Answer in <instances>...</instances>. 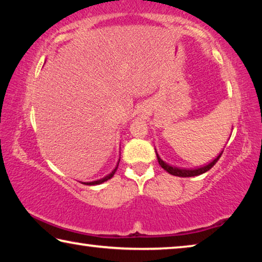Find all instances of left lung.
Here are the masks:
<instances>
[{"label": "left lung", "instance_id": "obj_1", "mask_svg": "<svg viewBox=\"0 0 262 262\" xmlns=\"http://www.w3.org/2000/svg\"><path fill=\"white\" fill-rule=\"evenodd\" d=\"M156 155H157V159H158V163L159 165H161L164 170H165L166 172H168V173L172 174V176H178V177H195V176H200L202 173H205V172L209 171L210 168L215 165V164L217 163V161H219L220 157L222 156V152L217 156L214 161L206 164V165H202V166H199V167H194V168H185V167H178V166H174V165H171V164L166 163L165 161H163V159L159 157V155L157 154L156 151Z\"/></svg>", "mask_w": 262, "mask_h": 262}]
</instances>
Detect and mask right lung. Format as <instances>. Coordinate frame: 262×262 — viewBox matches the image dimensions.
<instances>
[{"label": "right lung", "mask_w": 262, "mask_h": 262, "mask_svg": "<svg viewBox=\"0 0 262 262\" xmlns=\"http://www.w3.org/2000/svg\"><path fill=\"white\" fill-rule=\"evenodd\" d=\"M119 162H120V158H119ZM119 162H118V164H117V166H115V168L114 170L111 172L110 174H107L106 177H104V178H101V179H99V180H96V181H90V183H84L85 185H99V184H101V183H105V181H107L108 179H111L112 178V177L114 176V173H115V171L118 170V165H119Z\"/></svg>", "instance_id": "obj_1"}]
</instances>
